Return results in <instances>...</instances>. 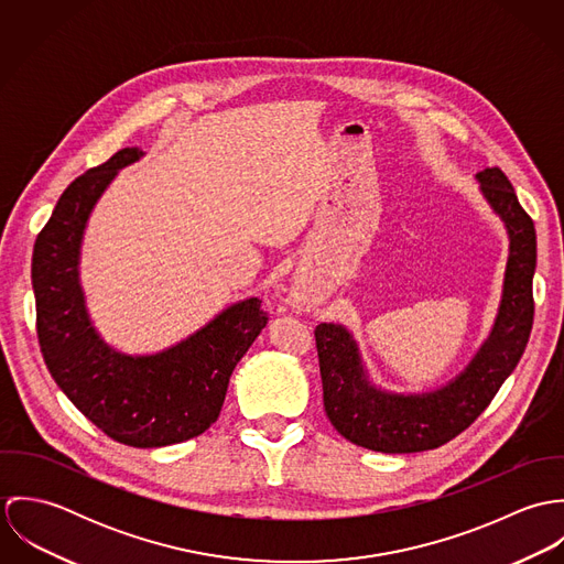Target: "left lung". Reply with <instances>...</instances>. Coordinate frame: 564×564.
<instances>
[{"label":"left lung","mask_w":564,"mask_h":564,"mask_svg":"<svg viewBox=\"0 0 564 564\" xmlns=\"http://www.w3.org/2000/svg\"><path fill=\"white\" fill-rule=\"evenodd\" d=\"M486 204L508 235V262L495 323L471 362L447 384L425 393H393L371 382L354 334L340 323L315 329L323 405L340 436L371 452L436 449L467 430L521 360L532 319L536 232L499 166L476 173Z\"/></svg>","instance_id":"1"}]
</instances>
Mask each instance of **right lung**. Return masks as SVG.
Segmentation results:
<instances>
[{
	"instance_id": "1",
	"label": "right lung",
	"mask_w": 564,
	"mask_h": 564,
	"mask_svg": "<svg viewBox=\"0 0 564 564\" xmlns=\"http://www.w3.org/2000/svg\"><path fill=\"white\" fill-rule=\"evenodd\" d=\"M139 159L143 150L126 148L65 188L34 242L32 286L41 351L61 391L112 441L150 449L199 436L217 421L230 376L267 315L258 297L242 300L156 354H123L99 336L80 284L84 230L117 173Z\"/></svg>"
}]
</instances>
